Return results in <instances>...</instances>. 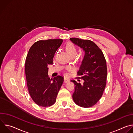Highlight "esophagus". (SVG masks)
I'll use <instances>...</instances> for the list:
<instances>
[{
    "label": "esophagus",
    "instance_id": "34e87169",
    "mask_svg": "<svg viewBox=\"0 0 133 133\" xmlns=\"http://www.w3.org/2000/svg\"><path fill=\"white\" fill-rule=\"evenodd\" d=\"M69 81H70V80L69 79H68V78H66V77L64 78V82L65 83H67V82H69Z\"/></svg>",
    "mask_w": 133,
    "mask_h": 133
}]
</instances>
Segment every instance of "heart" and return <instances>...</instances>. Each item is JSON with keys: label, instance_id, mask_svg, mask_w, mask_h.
Segmentation results:
<instances>
[{"label": "heart", "instance_id": "b5f03b06", "mask_svg": "<svg viewBox=\"0 0 133 133\" xmlns=\"http://www.w3.org/2000/svg\"><path fill=\"white\" fill-rule=\"evenodd\" d=\"M66 50L68 54H76V49L75 46L71 43H68L66 46Z\"/></svg>", "mask_w": 133, "mask_h": 133}]
</instances>
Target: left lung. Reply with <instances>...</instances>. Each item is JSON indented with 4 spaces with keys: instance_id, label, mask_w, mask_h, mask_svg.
Instances as JSON below:
<instances>
[{
    "instance_id": "1",
    "label": "left lung",
    "mask_w": 133,
    "mask_h": 133,
    "mask_svg": "<svg viewBox=\"0 0 133 133\" xmlns=\"http://www.w3.org/2000/svg\"><path fill=\"white\" fill-rule=\"evenodd\" d=\"M70 40L85 52L77 72L84 82L82 85L71 81L75 85L72 99L81 107H90L101 99L104 91L107 74L106 62L102 51L93 42L77 38H70Z\"/></svg>"
}]
</instances>
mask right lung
<instances>
[{"label": "right lung", "mask_w": 133, "mask_h": 133, "mask_svg": "<svg viewBox=\"0 0 133 133\" xmlns=\"http://www.w3.org/2000/svg\"><path fill=\"white\" fill-rule=\"evenodd\" d=\"M63 41L62 39L38 41L30 47L26 57L25 74L29 93L40 106L52 105L63 83L62 76L52 79L48 75V65L52 64L55 53Z\"/></svg>", "instance_id": "add662e5"}]
</instances>
